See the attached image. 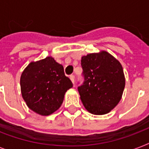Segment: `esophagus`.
Segmentation results:
<instances>
[{
  "label": "esophagus",
  "mask_w": 149,
  "mask_h": 149,
  "mask_svg": "<svg viewBox=\"0 0 149 149\" xmlns=\"http://www.w3.org/2000/svg\"><path fill=\"white\" fill-rule=\"evenodd\" d=\"M70 79H71V81L72 82V84H74V83H75V76L74 75H70Z\"/></svg>",
  "instance_id": "1"
}]
</instances>
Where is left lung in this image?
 <instances>
[{
  "instance_id": "1",
  "label": "left lung",
  "mask_w": 149,
  "mask_h": 149,
  "mask_svg": "<svg viewBox=\"0 0 149 149\" xmlns=\"http://www.w3.org/2000/svg\"><path fill=\"white\" fill-rule=\"evenodd\" d=\"M84 82L78 86L85 108L105 114L119 103L125 86L122 65L107 52L88 54L81 59Z\"/></svg>"
}]
</instances>
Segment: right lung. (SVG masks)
I'll return each mask as SVG.
<instances>
[{
	"instance_id": "right-lung-1",
	"label": "right lung",
	"mask_w": 149,
	"mask_h": 149,
	"mask_svg": "<svg viewBox=\"0 0 149 149\" xmlns=\"http://www.w3.org/2000/svg\"><path fill=\"white\" fill-rule=\"evenodd\" d=\"M20 84L28 107L43 116L57 111L65 92L72 86L63 65L52 57L30 63L22 72Z\"/></svg>"
}]
</instances>
